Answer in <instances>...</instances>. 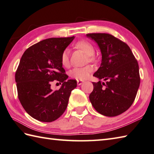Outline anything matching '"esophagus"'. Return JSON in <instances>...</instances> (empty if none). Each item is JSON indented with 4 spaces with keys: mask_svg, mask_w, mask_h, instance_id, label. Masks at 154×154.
<instances>
[{
    "mask_svg": "<svg viewBox=\"0 0 154 154\" xmlns=\"http://www.w3.org/2000/svg\"><path fill=\"white\" fill-rule=\"evenodd\" d=\"M84 82V81H80V80H77V85H81V84H83V83Z\"/></svg>",
    "mask_w": 154,
    "mask_h": 154,
    "instance_id": "34e87169",
    "label": "esophagus"
}]
</instances>
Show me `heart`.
Instances as JSON below:
<instances>
[{
    "instance_id": "heart-1",
    "label": "heart",
    "mask_w": 154,
    "mask_h": 154,
    "mask_svg": "<svg viewBox=\"0 0 154 154\" xmlns=\"http://www.w3.org/2000/svg\"><path fill=\"white\" fill-rule=\"evenodd\" d=\"M76 49H80L88 57L89 61H93L95 59L93 54L95 53V49L93 45L88 41H79L75 45ZM61 64L64 67H68L69 65V56L68 49H65L63 51L61 55ZM93 71L91 66L87 65L83 67H75L70 71L71 76L76 79L84 80L89 77L90 74Z\"/></svg>"
}]
</instances>
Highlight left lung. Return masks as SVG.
<instances>
[{
  "instance_id": "left-lung-1",
  "label": "left lung",
  "mask_w": 154,
  "mask_h": 154,
  "mask_svg": "<svg viewBox=\"0 0 154 154\" xmlns=\"http://www.w3.org/2000/svg\"><path fill=\"white\" fill-rule=\"evenodd\" d=\"M102 59L93 76L106 81L93 82L89 100L95 109L107 117L119 116L134 103L140 84L139 65L128 45L107 33H90Z\"/></svg>"
}]
</instances>
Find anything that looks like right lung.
I'll return each mask as SVG.
<instances>
[{
	"mask_svg": "<svg viewBox=\"0 0 154 154\" xmlns=\"http://www.w3.org/2000/svg\"><path fill=\"white\" fill-rule=\"evenodd\" d=\"M75 37L50 38L28 48L23 53L15 73L18 97L26 112L43 122L57 119L65 112L77 81L69 79L61 62L63 51ZM62 83L53 91L50 83Z\"/></svg>",
	"mask_w": 154,
	"mask_h": 154,
	"instance_id": "right-lung-1",
	"label": "right lung"
}]
</instances>
